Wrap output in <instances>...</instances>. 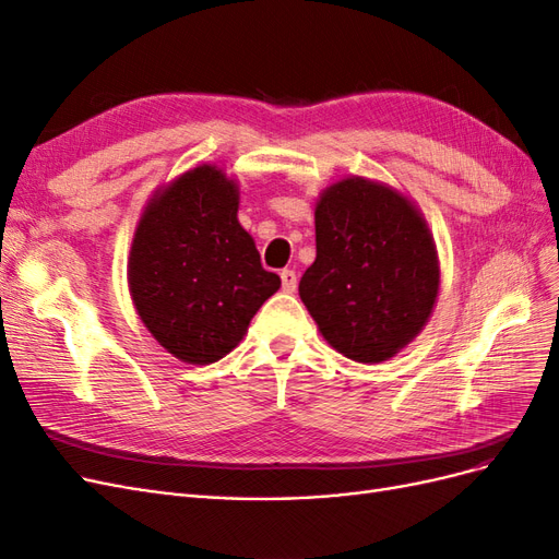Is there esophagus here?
Listing matches in <instances>:
<instances>
[{
  "label": "esophagus",
  "instance_id": "1",
  "mask_svg": "<svg viewBox=\"0 0 559 559\" xmlns=\"http://www.w3.org/2000/svg\"><path fill=\"white\" fill-rule=\"evenodd\" d=\"M280 277H282V289H284L286 294L296 292V286H298V275L294 273L292 267H284L282 273H280Z\"/></svg>",
  "mask_w": 559,
  "mask_h": 559
}]
</instances>
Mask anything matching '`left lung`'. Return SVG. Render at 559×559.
Listing matches in <instances>:
<instances>
[{"mask_svg": "<svg viewBox=\"0 0 559 559\" xmlns=\"http://www.w3.org/2000/svg\"><path fill=\"white\" fill-rule=\"evenodd\" d=\"M317 259L298 294L321 335L347 359L378 364L427 324L438 259L421 214L396 191L349 177L314 210Z\"/></svg>", "mask_w": 559, "mask_h": 559, "instance_id": "left-lung-1", "label": "left lung"}]
</instances>
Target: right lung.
Returning a JSON list of instances; mask_svg holds the SVG:
<instances>
[{
    "instance_id": "right-lung-1",
    "label": "right lung",
    "mask_w": 559,
    "mask_h": 559,
    "mask_svg": "<svg viewBox=\"0 0 559 559\" xmlns=\"http://www.w3.org/2000/svg\"><path fill=\"white\" fill-rule=\"evenodd\" d=\"M130 294L144 326L186 364H214L280 289L238 222V186L212 165L148 202L134 230Z\"/></svg>"
}]
</instances>
